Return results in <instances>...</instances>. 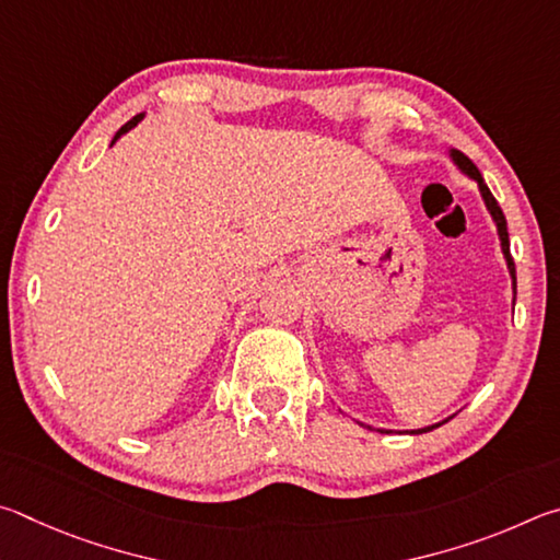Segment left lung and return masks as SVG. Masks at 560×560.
<instances>
[{
  "mask_svg": "<svg viewBox=\"0 0 560 560\" xmlns=\"http://www.w3.org/2000/svg\"><path fill=\"white\" fill-rule=\"evenodd\" d=\"M447 156H450V162H453L459 172H463L465 176H469V179L472 182H477V189H479V194H482V201H485V206H487V211H489V215H492V221H494V225H497V235H499V245H502V253H504V260H506V270H509V278H512V292H514V300H516V268H514V260H512V253H509V231H506V219H504V213H502V209H499V203H497V199L492 196V191H489V186L485 184V179H482V174H479V170L475 166V162L469 160V156H465L463 152L459 150H447ZM512 300V302H514ZM453 418V416H450ZM450 418H445V420H440V423H433V425H425V428H416V430H406V433H410V435H420V433H430V430H435V428H440L443 423H447ZM359 425H364V428H369V430H378V433H390L388 428H374V425H369V423H361V420H357Z\"/></svg>",
  "mask_w": 560,
  "mask_h": 560,
  "instance_id": "8db88e82",
  "label": "left lung"
}]
</instances>
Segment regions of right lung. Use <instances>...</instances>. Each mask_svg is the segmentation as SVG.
<instances>
[{"mask_svg":"<svg viewBox=\"0 0 560 560\" xmlns=\"http://www.w3.org/2000/svg\"><path fill=\"white\" fill-rule=\"evenodd\" d=\"M142 117H144V113H140V115H135L130 122H125V125L120 127V130H117V132H115V137H113V142H110V144H115L117 140H120V137H122V135H127V132H130V130H132V127H137V122H142Z\"/></svg>","mask_w":560,"mask_h":560,"instance_id":"add662e5","label":"right lung"}]
</instances>
